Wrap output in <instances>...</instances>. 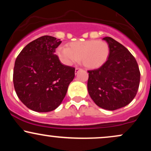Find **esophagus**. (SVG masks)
Masks as SVG:
<instances>
[{
  "label": "esophagus",
  "instance_id": "1",
  "mask_svg": "<svg viewBox=\"0 0 151 151\" xmlns=\"http://www.w3.org/2000/svg\"><path fill=\"white\" fill-rule=\"evenodd\" d=\"M79 70H80V69H79V68H78V67H77V68L75 69V74H77V72H79Z\"/></svg>",
  "mask_w": 151,
  "mask_h": 151
}]
</instances>
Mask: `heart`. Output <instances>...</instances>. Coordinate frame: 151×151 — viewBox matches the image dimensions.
<instances>
[{
  "mask_svg": "<svg viewBox=\"0 0 151 151\" xmlns=\"http://www.w3.org/2000/svg\"><path fill=\"white\" fill-rule=\"evenodd\" d=\"M56 54L66 65H72L81 59L82 65L88 69H96L106 62L110 48L105 41L88 40L70 42L68 47L60 46Z\"/></svg>",
  "mask_w": 151,
  "mask_h": 151,
  "instance_id": "heart-1",
  "label": "heart"
}]
</instances>
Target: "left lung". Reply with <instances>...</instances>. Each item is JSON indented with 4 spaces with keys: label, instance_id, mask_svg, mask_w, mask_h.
Instances as JSON below:
<instances>
[{
    "label": "left lung",
    "instance_id": "obj_1",
    "mask_svg": "<svg viewBox=\"0 0 151 151\" xmlns=\"http://www.w3.org/2000/svg\"><path fill=\"white\" fill-rule=\"evenodd\" d=\"M103 40L109 45V57L101 67L88 71L87 88L98 106L114 111L134 99L141 74L136 59L125 47L110 37Z\"/></svg>",
    "mask_w": 151,
    "mask_h": 151
}]
</instances>
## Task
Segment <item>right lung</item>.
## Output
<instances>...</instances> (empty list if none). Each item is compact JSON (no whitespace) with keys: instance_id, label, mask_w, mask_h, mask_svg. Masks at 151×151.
<instances>
[{"instance_id":"1","label":"right lung","mask_w":151,"mask_h":151,"mask_svg":"<svg viewBox=\"0 0 151 151\" xmlns=\"http://www.w3.org/2000/svg\"><path fill=\"white\" fill-rule=\"evenodd\" d=\"M62 41L45 35L27 44L15 62L13 84L18 98L37 112H49L61 104L75 69L55 55Z\"/></svg>"}]
</instances>
